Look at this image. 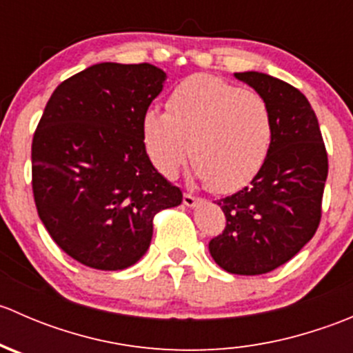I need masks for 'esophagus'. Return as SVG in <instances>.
I'll list each match as a JSON object with an SVG mask.
<instances>
[{"mask_svg":"<svg viewBox=\"0 0 353 353\" xmlns=\"http://www.w3.org/2000/svg\"><path fill=\"white\" fill-rule=\"evenodd\" d=\"M198 201H199V198L193 196V194H190V193H184L183 203H184V205H186V206H190V208H193V206L198 205Z\"/></svg>","mask_w":353,"mask_h":353,"instance_id":"obj_1","label":"esophagus"}]
</instances>
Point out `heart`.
<instances>
[{
    "instance_id": "b5f03b06",
    "label": "heart",
    "mask_w": 353,
    "mask_h": 353,
    "mask_svg": "<svg viewBox=\"0 0 353 353\" xmlns=\"http://www.w3.org/2000/svg\"><path fill=\"white\" fill-rule=\"evenodd\" d=\"M272 137V112L261 95L206 73L181 81L167 112L152 108L141 117V141L155 169L172 179L191 155L196 177L215 193H234L252 181Z\"/></svg>"
}]
</instances>
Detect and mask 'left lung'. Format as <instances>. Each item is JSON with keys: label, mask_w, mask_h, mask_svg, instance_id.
I'll use <instances>...</instances> for the list:
<instances>
[{"label": "left lung", "mask_w": 353, "mask_h": 353, "mask_svg": "<svg viewBox=\"0 0 353 353\" xmlns=\"http://www.w3.org/2000/svg\"><path fill=\"white\" fill-rule=\"evenodd\" d=\"M234 77L266 101L273 137L251 186L216 201L227 223L208 249L225 272L263 275L294 258L318 230L328 155L318 117L302 92L258 71Z\"/></svg>", "instance_id": "left-lung-1"}]
</instances>
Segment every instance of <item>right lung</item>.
I'll use <instances>...</instances> for the list:
<instances>
[{
  "mask_svg": "<svg viewBox=\"0 0 353 353\" xmlns=\"http://www.w3.org/2000/svg\"><path fill=\"white\" fill-rule=\"evenodd\" d=\"M167 74L148 63H99L58 85L32 140V190L56 244L116 272L147 252L160 210L181 205L145 152L141 117Z\"/></svg>",
  "mask_w": 353,
  "mask_h": 353,
  "instance_id": "add662e5",
  "label": "right lung"
}]
</instances>
